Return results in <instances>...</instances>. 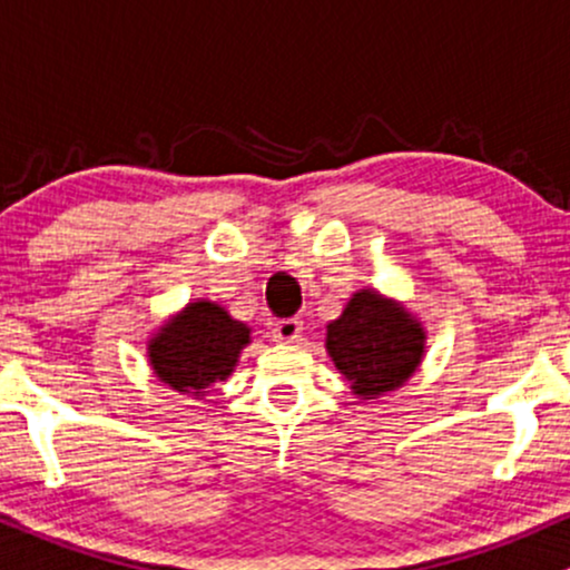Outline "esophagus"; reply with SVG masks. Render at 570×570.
Masks as SVG:
<instances>
[{"instance_id":"esophagus-1","label":"esophagus","mask_w":570,"mask_h":570,"mask_svg":"<svg viewBox=\"0 0 570 570\" xmlns=\"http://www.w3.org/2000/svg\"><path fill=\"white\" fill-rule=\"evenodd\" d=\"M299 332H303V322H299L297 316L281 318V322L273 324V337H276L278 343H294V340L299 337Z\"/></svg>"}]
</instances>
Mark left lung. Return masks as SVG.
Returning <instances> with one entry per match:
<instances>
[{"label": "left lung", "instance_id": "obj_1", "mask_svg": "<svg viewBox=\"0 0 570 570\" xmlns=\"http://www.w3.org/2000/svg\"><path fill=\"white\" fill-rule=\"evenodd\" d=\"M326 353L351 383V394L375 402L394 394L426 356L423 322L377 289H358L335 322L326 324Z\"/></svg>", "mask_w": 570, "mask_h": 570}]
</instances>
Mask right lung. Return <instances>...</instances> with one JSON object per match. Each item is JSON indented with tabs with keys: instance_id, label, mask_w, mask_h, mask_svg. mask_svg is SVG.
I'll use <instances>...</instances> for the list:
<instances>
[{
	"instance_id": "1",
	"label": "right lung",
	"mask_w": 570,
	"mask_h": 570,
	"mask_svg": "<svg viewBox=\"0 0 570 570\" xmlns=\"http://www.w3.org/2000/svg\"><path fill=\"white\" fill-rule=\"evenodd\" d=\"M252 343V326L230 316L214 299H193L147 337V358L163 385L203 399L208 389L227 381L240 351Z\"/></svg>"
}]
</instances>
